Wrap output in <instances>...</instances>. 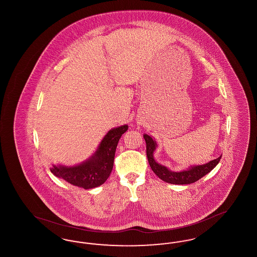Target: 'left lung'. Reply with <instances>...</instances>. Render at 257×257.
<instances>
[{
    "label": "left lung",
    "instance_id": "8db88e82",
    "mask_svg": "<svg viewBox=\"0 0 257 257\" xmlns=\"http://www.w3.org/2000/svg\"><path fill=\"white\" fill-rule=\"evenodd\" d=\"M144 138L147 143V156L151 170L154 171V173L160 179L167 183L176 185L194 183L212 171L219 164L221 158V156H220L219 158L212 160L204 165L191 166L190 168L183 171H172L154 159V152L158 147L156 141L151 136L147 134L144 135Z\"/></svg>",
    "mask_w": 257,
    "mask_h": 257
}]
</instances>
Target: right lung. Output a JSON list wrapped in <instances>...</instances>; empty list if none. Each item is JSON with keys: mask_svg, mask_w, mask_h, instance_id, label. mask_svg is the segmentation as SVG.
Returning <instances> with one entry per match:
<instances>
[{"mask_svg": "<svg viewBox=\"0 0 257 257\" xmlns=\"http://www.w3.org/2000/svg\"><path fill=\"white\" fill-rule=\"evenodd\" d=\"M124 124L110 129L100 142L95 152L86 161L75 166L53 165L51 172L66 182L84 189H92L105 183L113 167V159L118 141L126 131Z\"/></svg>", "mask_w": 257, "mask_h": 257, "instance_id": "1", "label": "right lung"}]
</instances>
